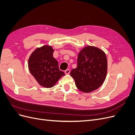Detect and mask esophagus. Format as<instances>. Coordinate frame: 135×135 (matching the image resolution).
Wrapping results in <instances>:
<instances>
[{
  "mask_svg": "<svg viewBox=\"0 0 135 135\" xmlns=\"http://www.w3.org/2000/svg\"><path fill=\"white\" fill-rule=\"evenodd\" d=\"M70 70H69V69H66V70L65 71V74H69V73H70Z\"/></svg>",
  "mask_w": 135,
  "mask_h": 135,
  "instance_id": "34e87169",
  "label": "esophagus"
}]
</instances>
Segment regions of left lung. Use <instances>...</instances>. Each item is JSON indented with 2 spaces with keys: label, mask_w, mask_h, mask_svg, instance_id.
<instances>
[{
  "label": "left lung",
  "mask_w": 135,
  "mask_h": 135,
  "mask_svg": "<svg viewBox=\"0 0 135 135\" xmlns=\"http://www.w3.org/2000/svg\"><path fill=\"white\" fill-rule=\"evenodd\" d=\"M108 61L105 53L95 46H87L78 55L77 66L70 72L78 89L89 93L99 88L106 79Z\"/></svg>",
  "instance_id": "1"
}]
</instances>
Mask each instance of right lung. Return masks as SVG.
<instances>
[{
  "label": "right lung",
  "instance_id": "1",
  "mask_svg": "<svg viewBox=\"0 0 135 135\" xmlns=\"http://www.w3.org/2000/svg\"><path fill=\"white\" fill-rule=\"evenodd\" d=\"M54 50L50 45L38 47L31 53L28 60V67L31 75L41 86L51 88L64 73L59 68L58 61L54 57Z\"/></svg>",
  "mask_w": 135,
  "mask_h": 135
}]
</instances>
